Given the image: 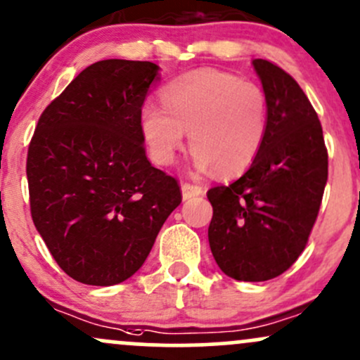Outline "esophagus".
<instances>
[{
  "label": "esophagus",
  "mask_w": 360,
  "mask_h": 360,
  "mask_svg": "<svg viewBox=\"0 0 360 360\" xmlns=\"http://www.w3.org/2000/svg\"><path fill=\"white\" fill-rule=\"evenodd\" d=\"M181 193H183V200H189L193 196H200L203 193V188L198 186V184H191V183H184L181 186Z\"/></svg>",
  "instance_id": "obj_1"
}]
</instances>
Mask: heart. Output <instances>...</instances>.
<instances>
[{
	"label": "heart",
	"mask_w": 360,
	"mask_h": 360,
	"mask_svg": "<svg viewBox=\"0 0 360 360\" xmlns=\"http://www.w3.org/2000/svg\"><path fill=\"white\" fill-rule=\"evenodd\" d=\"M162 104L145 102L140 129L152 159L172 164L189 131L198 172L222 176L246 171L262 148L268 128V101L251 82L203 68L169 82Z\"/></svg>",
	"instance_id": "obj_1"
}]
</instances>
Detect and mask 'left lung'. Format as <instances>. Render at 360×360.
Here are the masks:
<instances>
[{"label":"left lung","instance_id":"8db88e82","mask_svg":"<svg viewBox=\"0 0 360 360\" xmlns=\"http://www.w3.org/2000/svg\"><path fill=\"white\" fill-rule=\"evenodd\" d=\"M252 66L268 101L264 141L238 181L207 193L212 255L225 275L240 282H264L294 264L328 179L321 122L306 94L274 63L252 59Z\"/></svg>","mask_w":360,"mask_h":360}]
</instances>
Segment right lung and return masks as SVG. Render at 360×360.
<instances>
[{"label":"right lung","instance_id":"add662e5","mask_svg":"<svg viewBox=\"0 0 360 360\" xmlns=\"http://www.w3.org/2000/svg\"><path fill=\"white\" fill-rule=\"evenodd\" d=\"M160 68L90 65L42 112L27 157L35 229L61 270L86 285L135 275L181 203L179 184L150 164L140 110Z\"/></svg>","mask_w":360,"mask_h":360}]
</instances>
